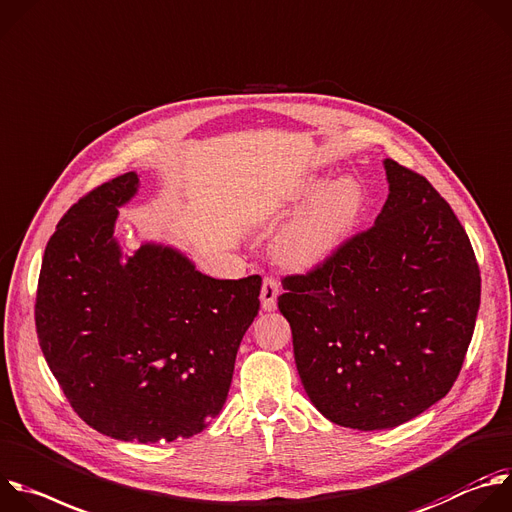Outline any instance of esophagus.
I'll use <instances>...</instances> for the list:
<instances>
[{
	"label": "esophagus",
	"instance_id": "obj_1",
	"mask_svg": "<svg viewBox=\"0 0 512 512\" xmlns=\"http://www.w3.org/2000/svg\"><path fill=\"white\" fill-rule=\"evenodd\" d=\"M280 294V284L274 278H264L262 290H260V302L264 311H274L276 309V298Z\"/></svg>",
	"mask_w": 512,
	"mask_h": 512
}]
</instances>
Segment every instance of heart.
I'll return each instance as SVG.
<instances>
[{
	"instance_id": "heart-1",
	"label": "heart",
	"mask_w": 512,
	"mask_h": 512,
	"mask_svg": "<svg viewBox=\"0 0 512 512\" xmlns=\"http://www.w3.org/2000/svg\"><path fill=\"white\" fill-rule=\"evenodd\" d=\"M311 199L290 224L278 234L274 252L278 260L292 268L315 266L337 254L359 228L369 193L361 179L353 175L327 179L313 177L294 195V206Z\"/></svg>"
}]
</instances>
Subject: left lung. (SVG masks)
Returning <instances> with one entry per match:
<instances>
[{
    "mask_svg": "<svg viewBox=\"0 0 512 512\" xmlns=\"http://www.w3.org/2000/svg\"><path fill=\"white\" fill-rule=\"evenodd\" d=\"M375 224L302 276L282 278L306 395L333 424L363 432L405 424L454 385L480 306L470 240L432 183L383 161Z\"/></svg>",
    "mask_w": 512,
    "mask_h": 512,
    "instance_id": "left-lung-1",
    "label": "left lung"
}]
</instances>
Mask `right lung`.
<instances>
[{"instance_id":"right-lung-1","label":"right lung","mask_w":512,"mask_h":512,"mask_svg":"<svg viewBox=\"0 0 512 512\" xmlns=\"http://www.w3.org/2000/svg\"><path fill=\"white\" fill-rule=\"evenodd\" d=\"M139 185L125 173L64 214L42 260L36 331L90 428L155 444L191 438L222 412L262 278H212L161 242L123 252L115 226Z\"/></svg>"}]
</instances>
